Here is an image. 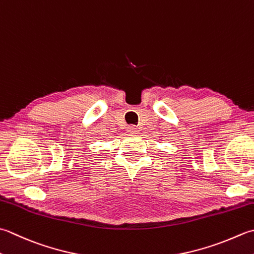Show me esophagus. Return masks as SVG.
<instances>
[{
	"mask_svg": "<svg viewBox=\"0 0 254 254\" xmlns=\"http://www.w3.org/2000/svg\"><path fill=\"white\" fill-rule=\"evenodd\" d=\"M128 133H130V134H137L138 133L137 127H134V126L128 127Z\"/></svg>",
	"mask_w": 254,
	"mask_h": 254,
	"instance_id": "1",
	"label": "esophagus"
}]
</instances>
